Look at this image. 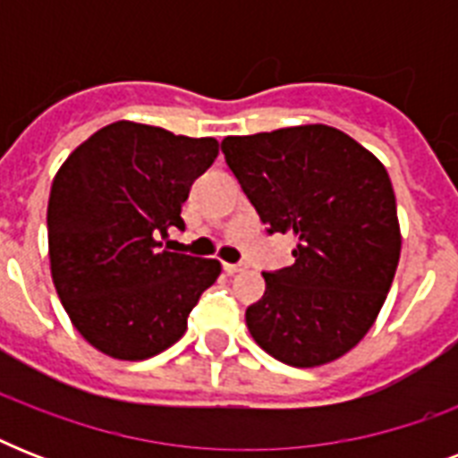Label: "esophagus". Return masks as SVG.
Returning a JSON list of instances; mask_svg holds the SVG:
<instances>
[{
  "label": "esophagus",
  "mask_w": 458,
  "mask_h": 458,
  "mask_svg": "<svg viewBox=\"0 0 458 458\" xmlns=\"http://www.w3.org/2000/svg\"><path fill=\"white\" fill-rule=\"evenodd\" d=\"M244 268H247V266L242 264H223V271L230 273V276H233V273H242Z\"/></svg>",
  "instance_id": "esophagus-1"
}]
</instances>
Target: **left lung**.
<instances>
[{
    "mask_svg": "<svg viewBox=\"0 0 458 458\" xmlns=\"http://www.w3.org/2000/svg\"><path fill=\"white\" fill-rule=\"evenodd\" d=\"M268 233L294 235V264L264 273L247 309L259 347L294 369L340 359L383 309L402 251L390 175L347 132L309 123L221 142Z\"/></svg>",
    "mask_w": 458,
    "mask_h": 458,
    "instance_id": "obj_1",
    "label": "left lung"
}]
</instances>
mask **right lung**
Segmentation results:
<instances>
[{"instance_id":"1","label":"right lung","mask_w":458,"mask_h":458,"mask_svg":"<svg viewBox=\"0 0 458 458\" xmlns=\"http://www.w3.org/2000/svg\"><path fill=\"white\" fill-rule=\"evenodd\" d=\"M218 157L214 138L157 125H104L54 175L49 268L75 330L121 361L161 354L185 335L187 316L221 276L216 259L164 250L194 178Z\"/></svg>"}]
</instances>
